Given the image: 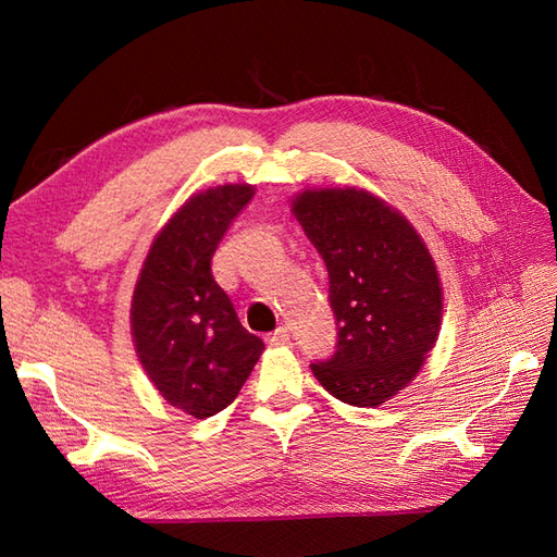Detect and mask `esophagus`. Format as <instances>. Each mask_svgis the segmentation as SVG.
I'll use <instances>...</instances> for the list:
<instances>
[{
    "label": "esophagus",
    "instance_id": "esophagus-1",
    "mask_svg": "<svg viewBox=\"0 0 557 557\" xmlns=\"http://www.w3.org/2000/svg\"><path fill=\"white\" fill-rule=\"evenodd\" d=\"M265 342H268V347H285V345H289L287 327H277L275 333L265 337Z\"/></svg>",
    "mask_w": 557,
    "mask_h": 557
}]
</instances>
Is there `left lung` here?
<instances>
[{
	"label": "left lung",
	"instance_id": "left-lung-1",
	"mask_svg": "<svg viewBox=\"0 0 557 557\" xmlns=\"http://www.w3.org/2000/svg\"><path fill=\"white\" fill-rule=\"evenodd\" d=\"M292 212L325 260L337 321V351L311 371L345 405H383L417 377L441 333L429 246L397 208L357 186L304 188Z\"/></svg>",
	"mask_w": 557,
	"mask_h": 557
}]
</instances>
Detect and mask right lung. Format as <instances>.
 <instances>
[{
    "label": "right lung",
    "mask_w": 557,
    "mask_h": 557,
    "mask_svg": "<svg viewBox=\"0 0 557 557\" xmlns=\"http://www.w3.org/2000/svg\"><path fill=\"white\" fill-rule=\"evenodd\" d=\"M253 194L251 184L194 194L156 234L134 287L138 361L168 405L194 419L230 407L265 349L210 270L224 232Z\"/></svg>",
    "instance_id": "add662e5"
}]
</instances>
